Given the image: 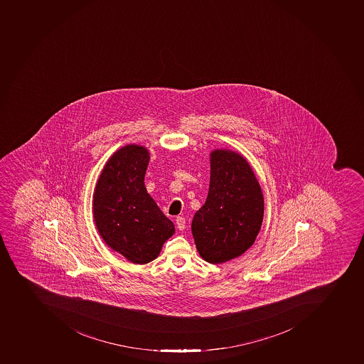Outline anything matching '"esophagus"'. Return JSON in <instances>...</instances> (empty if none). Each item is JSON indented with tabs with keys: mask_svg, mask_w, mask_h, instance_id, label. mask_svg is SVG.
<instances>
[{
	"mask_svg": "<svg viewBox=\"0 0 364 364\" xmlns=\"http://www.w3.org/2000/svg\"><path fill=\"white\" fill-rule=\"evenodd\" d=\"M176 227H178V230H183L186 228V219L182 217L176 218Z\"/></svg>",
	"mask_w": 364,
	"mask_h": 364,
	"instance_id": "1",
	"label": "esophagus"
}]
</instances>
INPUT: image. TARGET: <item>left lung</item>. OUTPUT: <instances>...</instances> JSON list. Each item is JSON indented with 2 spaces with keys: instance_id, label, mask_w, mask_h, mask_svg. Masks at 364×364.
I'll list each match as a JSON object with an SVG mask.
<instances>
[{
  "instance_id": "8db88e82",
  "label": "left lung",
  "mask_w": 364,
  "mask_h": 364,
  "mask_svg": "<svg viewBox=\"0 0 364 364\" xmlns=\"http://www.w3.org/2000/svg\"><path fill=\"white\" fill-rule=\"evenodd\" d=\"M206 202L191 230L203 259L226 263L254 245L264 217V197L249 162L230 150H214Z\"/></svg>"
}]
</instances>
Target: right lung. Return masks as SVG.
I'll return each instance as SVG.
<instances>
[{"mask_svg": "<svg viewBox=\"0 0 364 364\" xmlns=\"http://www.w3.org/2000/svg\"><path fill=\"white\" fill-rule=\"evenodd\" d=\"M150 153L130 144L110 156L93 195L95 226L108 247L134 264L159 256L175 232L144 184Z\"/></svg>", "mask_w": 364, "mask_h": 364, "instance_id": "obj_1", "label": "right lung"}]
</instances>
